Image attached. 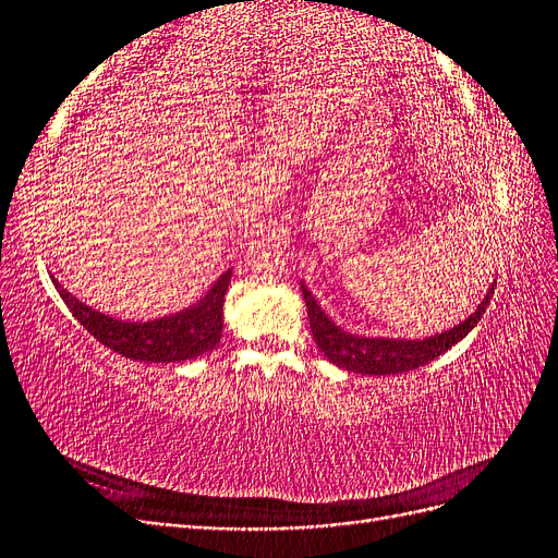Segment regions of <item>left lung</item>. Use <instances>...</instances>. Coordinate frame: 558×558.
I'll use <instances>...</instances> for the list:
<instances>
[{
	"label": "left lung",
	"mask_w": 558,
	"mask_h": 558,
	"mask_svg": "<svg viewBox=\"0 0 558 558\" xmlns=\"http://www.w3.org/2000/svg\"><path fill=\"white\" fill-rule=\"evenodd\" d=\"M496 281L488 286L484 300L477 305L468 318L461 324H456L449 330L435 332L424 340H408V337H369V335H356L349 332L342 326H337L335 320L320 310L316 298L310 293L305 281H300L302 298H305L310 328L314 335V342L320 349L324 356L342 369L356 375H398L410 373L421 365L435 361L442 356L447 349H451L456 342H461L463 337L480 324L482 314L486 312L488 300L494 295Z\"/></svg>",
	"instance_id": "8db88e82"
}]
</instances>
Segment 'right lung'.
<instances>
[{
  "label": "right lung",
  "instance_id": "obj_1",
  "mask_svg": "<svg viewBox=\"0 0 558 558\" xmlns=\"http://www.w3.org/2000/svg\"><path fill=\"white\" fill-rule=\"evenodd\" d=\"M232 277V269L218 277L211 289L191 307L181 312L148 318V320H123L93 310L86 302L72 295L64 286L50 275L64 305L76 316L97 342L121 353L132 361L144 363H183L193 361L202 353L211 351L221 342L223 332V302Z\"/></svg>",
  "mask_w": 558,
  "mask_h": 558
}]
</instances>
